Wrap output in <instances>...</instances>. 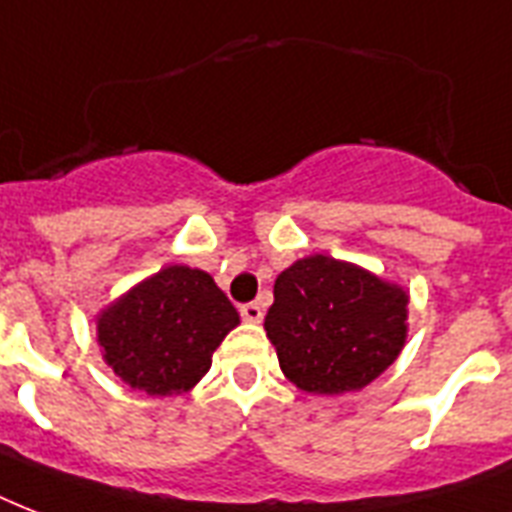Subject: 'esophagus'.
I'll use <instances>...</instances> for the list:
<instances>
[{
  "label": "esophagus",
  "mask_w": 512,
  "mask_h": 512,
  "mask_svg": "<svg viewBox=\"0 0 512 512\" xmlns=\"http://www.w3.org/2000/svg\"><path fill=\"white\" fill-rule=\"evenodd\" d=\"M240 315H243V320H248V323H261V318H264V310H261L259 301H248V304H243V307H240Z\"/></svg>",
  "instance_id": "obj_1"
}]
</instances>
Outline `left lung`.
I'll return each instance as SVG.
<instances>
[{
	"label": "left lung",
	"instance_id": "left-lung-1",
	"mask_svg": "<svg viewBox=\"0 0 512 512\" xmlns=\"http://www.w3.org/2000/svg\"><path fill=\"white\" fill-rule=\"evenodd\" d=\"M406 291L366 269L310 256L275 280L264 328L299 390L342 395L392 366L406 342Z\"/></svg>",
	"mask_w": 512,
	"mask_h": 512
}]
</instances>
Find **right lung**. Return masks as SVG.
Segmentation results:
<instances>
[{"instance_id": "add662e5", "label": "right lung", "mask_w": 512, "mask_h": 512, "mask_svg": "<svg viewBox=\"0 0 512 512\" xmlns=\"http://www.w3.org/2000/svg\"><path fill=\"white\" fill-rule=\"evenodd\" d=\"M240 323L232 301L202 269L165 267L98 318L114 374L146 395L192 390L221 339Z\"/></svg>"}]
</instances>
